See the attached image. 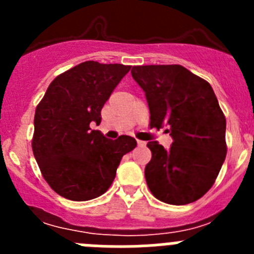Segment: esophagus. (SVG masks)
Here are the masks:
<instances>
[{"instance_id": "1", "label": "esophagus", "mask_w": 254, "mask_h": 254, "mask_svg": "<svg viewBox=\"0 0 254 254\" xmlns=\"http://www.w3.org/2000/svg\"><path fill=\"white\" fill-rule=\"evenodd\" d=\"M137 145L140 147H145L146 146V142H145V141H141V140H137Z\"/></svg>"}]
</instances>
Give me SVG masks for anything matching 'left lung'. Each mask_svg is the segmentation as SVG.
<instances>
[{"instance_id":"1","label":"left lung","mask_w":254,"mask_h":254,"mask_svg":"<svg viewBox=\"0 0 254 254\" xmlns=\"http://www.w3.org/2000/svg\"><path fill=\"white\" fill-rule=\"evenodd\" d=\"M151 127H168L170 149L149 141V190L169 205L194 202L212 187L226 156V120L211 85L181 64L134 66Z\"/></svg>"}]
</instances>
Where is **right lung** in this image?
Here are the masks:
<instances>
[{
    "mask_svg": "<svg viewBox=\"0 0 254 254\" xmlns=\"http://www.w3.org/2000/svg\"><path fill=\"white\" fill-rule=\"evenodd\" d=\"M131 66L86 61L51 82L34 117L33 154L51 188L71 201L102 196L116 178L125 154L137 142L122 134L107 138L99 125L102 108Z\"/></svg>",
    "mask_w": 254,
    "mask_h": 254,
    "instance_id": "obj_1",
    "label": "right lung"
}]
</instances>
